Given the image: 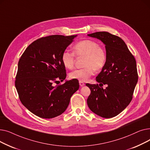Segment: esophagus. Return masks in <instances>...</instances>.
Segmentation results:
<instances>
[{"instance_id":"obj_1","label":"esophagus","mask_w":150,"mask_h":150,"mask_svg":"<svg viewBox=\"0 0 150 150\" xmlns=\"http://www.w3.org/2000/svg\"><path fill=\"white\" fill-rule=\"evenodd\" d=\"M79 84H80V86H83L84 85V82L81 81H79Z\"/></svg>"}]
</instances>
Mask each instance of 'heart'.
<instances>
[{"instance_id":"heart-1","label":"heart","mask_w":150,"mask_h":150,"mask_svg":"<svg viewBox=\"0 0 150 150\" xmlns=\"http://www.w3.org/2000/svg\"><path fill=\"white\" fill-rule=\"evenodd\" d=\"M73 52L64 50L61 54V61L66 69H72L75 66V56L84 57L83 68L75 70L69 74L70 78L81 81H87L93 75L95 70H100L105 66L107 55L105 50L99 44L91 39H84L75 44Z\"/></svg>"}]
</instances>
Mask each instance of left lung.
Returning <instances> with one entry per match:
<instances>
[{"mask_svg": "<svg viewBox=\"0 0 150 150\" xmlns=\"http://www.w3.org/2000/svg\"><path fill=\"white\" fill-rule=\"evenodd\" d=\"M96 38L105 44L107 60L101 72L96 77L98 84L86 83L91 89L87 103L97 115L109 119L114 117L127 108L132 98L138 81L135 58L120 37L107 31L88 35Z\"/></svg>", "mask_w": 150, "mask_h": 150, "instance_id": "left-lung-1", "label": "left lung"}]
</instances>
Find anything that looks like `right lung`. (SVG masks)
I'll return each mask as SVG.
<instances>
[{"instance_id": "obj_1", "label": "right lung", "mask_w": 150, "mask_h": 150, "mask_svg": "<svg viewBox=\"0 0 150 150\" xmlns=\"http://www.w3.org/2000/svg\"><path fill=\"white\" fill-rule=\"evenodd\" d=\"M76 36L42 37L30 44L19 59L15 80L19 98L23 106L39 117L52 119L61 115L79 89L77 80L53 86L65 80L66 71L61 56Z\"/></svg>"}]
</instances>
